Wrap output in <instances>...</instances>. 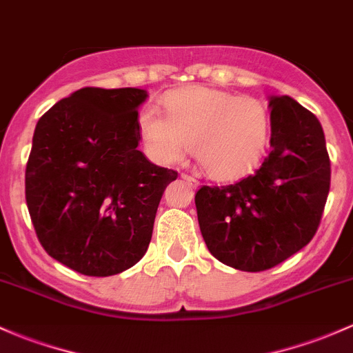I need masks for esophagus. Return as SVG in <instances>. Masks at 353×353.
Wrapping results in <instances>:
<instances>
[{
    "label": "esophagus",
    "mask_w": 353,
    "mask_h": 353,
    "mask_svg": "<svg viewBox=\"0 0 353 353\" xmlns=\"http://www.w3.org/2000/svg\"><path fill=\"white\" fill-rule=\"evenodd\" d=\"M181 178H183V180H187L188 183L192 185V187H196V185H199V180H196L195 176H192V175H187V173H181Z\"/></svg>",
    "instance_id": "1"
}]
</instances>
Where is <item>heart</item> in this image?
Segmentation results:
<instances>
[{
    "mask_svg": "<svg viewBox=\"0 0 353 353\" xmlns=\"http://www.w3.org/2000/svg\"><path fill=\"white\" fill-rule=\"evenodd\" d=\"M168 116L146 105L138 130L157 161H181L193 145L202 168L214 178L251 170L268 146L271 119L263 101L212 87H187L165 97Z\"/></svg>",
    "mask_w": 353,
    "mask_h": 353,
    "instance_id": "1",
    "label": "heart"
}]
</instances>
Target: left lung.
Segmentation results:
<instances>
[{
	"label": "left lung",
	"instance_id": "1",
	"mask_svg": "<svg viewBox=\"0 0 353 353\" xmlns=\"http://www.w3.org/2000/svg\"><path fill=\"white\" fill-rule=\"evenodd\" d=\"M271 151L232 185L200 187L196 215L208 251L239 271H266L316 234L330 192L320 121L288 96L269 101Z\"/></svg>",
	"mask_w": 353,
	"mask_h": 353
}]
</instances>
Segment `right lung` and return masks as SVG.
Segmentation results:
<instances>
[{
  "label": "right lung",
  "instance_id": "add662e5",
  "mask_svg": "<svg viewBox=\"0 0 353 353\" xmlns=\"http://www.w3.org/2000/svg\"><path fill=\"white\" fill-rule=\"evenodd\" d=\"M146 96L84 87L37 123L26 205L41 248L81 274H119L145 256L163 192L178 176L138 150Z\"/></svg>",
  "mask_w": 353,
  "mask_h": 353
}]
</instances>
